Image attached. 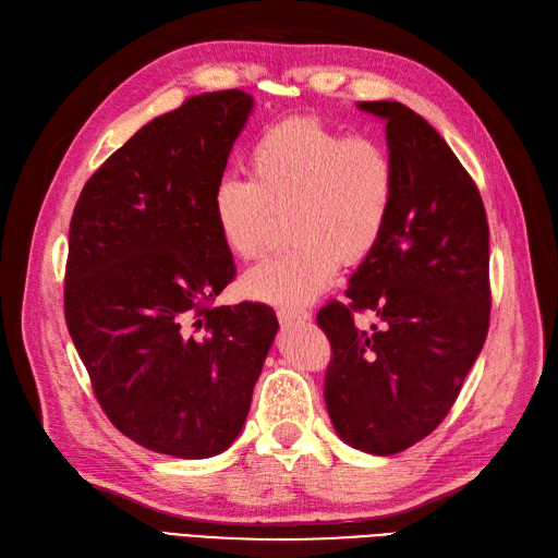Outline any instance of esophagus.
<instances>
[{"label":"esophagus","instance_id":"esophagus-1","mask_svg":"<svg viewBox=\"0 0 558 558\" xmlns=\"http://www.w3.org/2000/svg\"><path fill=\"white\" fill-rule=\"evenodd\" d=\"M277 318L283 326H293V324H305V320L312 318V314L305 310H295V307H281V310H277Z\"/></svg>","mask_w":558,"mask_h":558}]
</instances>
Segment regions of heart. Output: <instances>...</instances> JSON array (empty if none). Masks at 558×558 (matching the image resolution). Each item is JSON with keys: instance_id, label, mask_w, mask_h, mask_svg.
<instances>
[{"instance_id": "b5f03b06", "label": "heart", "mask_w": 558, "mask_h": 558, "mask_svg": "<svg viewBox=\"0 0 558 558\" xmlns=\"http://www.w3.org/2000/svg\"><path fill=\"white\" fill-rule=\"evenodd\" d=\"M251 179L214 183L209 214L238 260H256L272 240L275 214L289 211L295 242L242 279V291L269 305H307L337 265H359L379 244L396 199V162L367 137H347L312 116L263 130L248 148Z\"/></svg>"}]
</instances>
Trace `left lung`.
Segmentation results:
<instances>
[{
	"mask_svg": "<svg viewBox=\"0 0 558 558\" xmlns=\"http://www.w3.org/2000/svg\"><path fill=\"white\" fill-rule=\"evenodd\" d=\"M386 121L396 162L391 218L349 279V305L316 320L328 335L326 408L353 449L391 456L442 424L488 330V223L475 181L424 118L400 102H359ZM385 326L361 331L352 312Z\"/></svg>",
	"mask_w": 558,
	"mask_h": 558,
	"instance_id": "left-lung-1",
	"label": "left lung"
}]
</instances>
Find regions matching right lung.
Listing matches in <instances>:
<instances>
[{"label": "right lung", "mask_w": 558, "mask_h": 558, "mask_svg": "<svg viewBox=\"0 0 558 558\" xmlns=\"http://www.w3.org/2000/svg\"><path fill=\"white\" fill-rule=\"evenodd\" d=\"M253 111L218 90L146 123L83 185L70 223L64 318L111 424L137 445L209 459L246 421L279 320L209 307L234 279L209 214Z\"/></svg>", "instance_id": "1"}]
</instances>
